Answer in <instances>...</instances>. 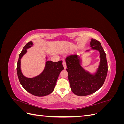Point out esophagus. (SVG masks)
<instances>
[{
	"mask_svg": "<svg viewBox=\"0 0 124 124\" xmlns=\"http://www.w3.org/2000/svg\"><path fill=\"white\" fill-rule=\"evenodd\" d=\"M62 65L63 66V67H64V69H66V68H67V66H66V62L65 61H63V62H62Z\"/></svg>",
	"mask_w": 124,
	"mask_h": 124,
	"instance_id": "34e87169",
	"label": "esophagus"
}]
</instances>
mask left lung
<instances>
[{
    "mask_svg": "<svg viewBox=\"0 0 124 124\" xmlns=\"http://www.w3.org/2000/svg\"><path fill=\"white\" fill-rule=\"evenodd\" d=\"M91 46L92 50H98L100 53V65L95 74H91L83 68L78 55H70L66 58V70L68 73L71 91L79 96H87L98 91L102 87L107 77L108 63L102 46L99 41L92 39Z\"/></svg>",
    "mask_w": 124,
    "mask_h": 124,
    "instance_id": "obj_1",
    "label": "left lung"
}]
</instances>
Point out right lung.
<instances>
[{
	"label": "right lung",
	"instance_id": "obj_1",
	"mask_svg": "<svg viewBox=\"0 0 124 124\" xmlns=\"http://www.w3.org/2000/svg\"><path fill=\"white\" fill-rule=\"evenodd\" d=\"M32 44V41L28 42L20 54L16 68L17 76L21 85L26 91L34 96H45L50 94L54 89L59 73L63 70L62 61H46L43 71L39 76L32 78L25 77L21 72V59Z\"/></svg>",
	"mask_w": 124,
	"mask_h": 124
}]
</instances>
